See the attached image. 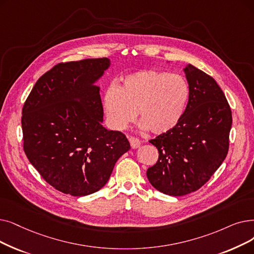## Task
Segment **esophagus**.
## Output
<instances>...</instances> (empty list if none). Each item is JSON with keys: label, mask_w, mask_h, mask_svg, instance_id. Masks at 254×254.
I'll return each mask as SVG.
<instances>
[{"label": "esophagus", "mask_w": 254, "mask_h": 254, "mask_svg": "<svg viewBox=\"0 0 254 254\" xmlns=\"http://www.w3.org/2000/svg\"><path fill=\"white\" fill-rule=\"evenodd\" d=\"M128 140H129V143H130V146L133 149H136L140 146V140L139 139H137L135 137H129Z\"/></svg>", "instance_id": "34e87169"}]
</instances>
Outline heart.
<instances>
[{
    "mask_svg": "<svg viewBox=\"0 0 254 254\" xmlns=\"http://www.w3.org/2000/svg\"><path fill=\"white\" fill-rule=\"evenodd\" d=\"M189 97V84L182 75L144 69L127 75L119 87L109 86L103 107L113 129H125L138 115L141 128L162 135L178 126Z\"/></svg>",
    "mask_w": 254,
    "mask_h": 254,
    "instance_id": "heart-1",
    "label": "heart"
}]
</instances>
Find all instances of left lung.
<instances>
[{"instance_id": "obj_1", "label": "left lung", "mask_w": 254, "mask_h": 254, "mask_svg": "<svg viewBox=\"0 0 254 254\" xmlns=\"http://www.w3.org/2000/svg\"><path fill=\"white\" fill-rule=\"evenodd\" d=\"M190 97L174 128L149 142L159 150L156 165L147 169L153 188L183 196L198 190L226 158L233 124L230 107L217 82L187 64L184 68Z\"/></svg>"}]
</instances>
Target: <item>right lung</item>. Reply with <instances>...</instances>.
Instances as JSON below:
<instances>
[{
  "mask_svg": "<svg viewBox=\"0 0 254 254\" xmlns=\"http://www.w3.org/2000/svg\"><path fill=\"white\" fill-rule=\"evenodd\" d=\"M108 58L59 63L41 75L23 108L24 150L55 189L92 194L107 184L115 163L129 148L127 137L103 126L96 82Z\"/></svg>",
  "mask_w": 254,
  "mask_h": 254,
  "instance_id": "obj_1",
  "label": "right lung"
}]
</instances>
